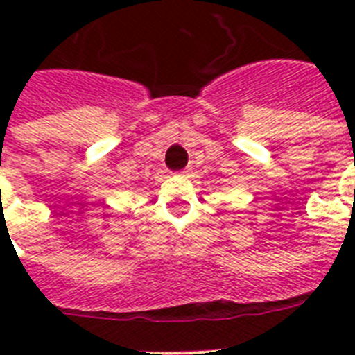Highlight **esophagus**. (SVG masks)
Here are the masks:
<instances>
[{"label":"esophagus","instance_id":"1","mask_svg":"<svg viewBox=\"0 0 355 355\" xmlns=\"http://www.w3.org/2000/svg\"><path fill=\"white\" fill-rule=\"evenodd\" d=\"M188 174V171H183V172H181V175H187Z\"/></svg>","mask_w":355,"mask_h":355}]
</instances>
